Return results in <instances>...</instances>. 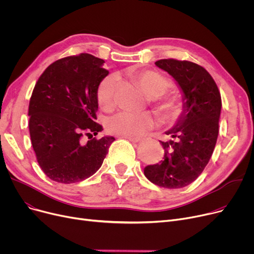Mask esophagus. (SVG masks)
I'll list each match as a JSON object with an SVG mask.
<instances>
[{
	"mask_svg": "<svg viewBox=\"0 0 254 254\" xmlns=\"http://www.w3.org/2000/svg\"><path fill=\"white\" fill-rule=\"evenodd\" d=\"M119 138H126V139L129 140L132 143H139V142H141V139H139V138H132V137H119Z\"/></svg>",
	"mask_w": 254,
	"mask_h": 254,
	"instance_id": "34e87169",
	"label": "esophagus"
}]
</instances>
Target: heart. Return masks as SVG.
<instances>
[{"instance_id": "obj_1", "label": "heart", "mask_w": 254, "mask_h": 254, "mask_svg": "<svg viewBox=\"0 0 254 254\" xmlns=\"http://www.w3.org/2000/svg\"><path fill=\"white\" fill-rule=\"evenodd\" d=\"M131 81L138 85L147 97L152 98V103L157 114L166 124H174L182 113V104L174 95H166L170 88V80L155 71L144 70L129 73ZM117 87L115 75L105 77L97 89V101L104 110H111L114 107V96ZM155 118L150 113L131 114L120 113L112 117L107 129L118 137L137 138L146 134L155 126Z\"/></svg>"}]
</instances>
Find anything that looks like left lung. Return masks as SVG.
<instances>
[{
    "label": "left lung",
    "mask_w": 254,
    "mask_h": 254,
    "mask_svg": "<svg viewBox=\"0 0 254 254\" xmlns=\"http://www.w3.org/2000/svg\"><path fill=\"white\" fill-rule=\"evenodd\" d=\"M155 65L176 80L183 92V111L175 127L166 131L172 139L159 141L164 159L145 167L144 175L162 188L181 189L201 175L214 150L221 97L214 79L199 64L168 59Z\"/></svg>",
    "instance_id": "8db88e82"
}]
</instances>
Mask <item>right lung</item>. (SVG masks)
<instances>
[{"label":"right lung","mask_w":254,"mask_h":254,"mask_svg":"<svg viewBox=\"0 0 254 254\" xmlns=\"http://www.w3.org/2000/svg\"><path fill=\"white\" fill-rule=\"evenodd\" d=\"M88 53L61 59L39 77L29 106V128L39 166L51 180L82 181L101 168L114 137L97 139V89L109 74Z\"/></svg>","instance_id":"add662e5"}]
</instances>
